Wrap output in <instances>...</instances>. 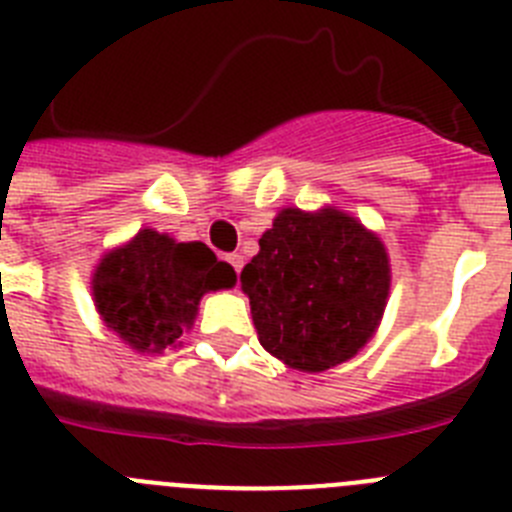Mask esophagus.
Instances as JSON below:
<instances>
[{
	"instance_id": "obj_1",
	"label": "esophagus",
	"mask_w": 512,
	"mask_h": 512,
	"mask_svg": "<svg viewBox=\"0 0 512 512\" xmlns=\"http://www.w3.org/2000/svg\"><path fill=\"white\" fill-rule=\"evenodd\" d=\"M228 264L233 266L235 274H238V271L243 269V256H241V253H228Z\"/></svg>"
}]
</instances>
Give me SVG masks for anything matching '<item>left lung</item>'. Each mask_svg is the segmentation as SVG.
<instances>
[{
	"label": "left lung",
	"mask_w": 512,
	"mask_h": 512,
	"mask_svg": "<svg viewBox=\"0 0 512 512\" xmlns=\"http://www.w3.org/2000/svg\"><path fill=\"white\" fill-rule=\"evenodd\" d=\"M243 266L261 346L297 372H325L374 336L390 295V259L356 217L287 207Z\"/></svg>",
	"instance_id": "8db88e82"
}]
</instances>
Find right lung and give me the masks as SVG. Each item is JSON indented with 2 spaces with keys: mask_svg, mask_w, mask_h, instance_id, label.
Here are the masks:
<instances>
[{
  "mask_svg": "<svg viewBox=\"0 0 512 512\" xmlns=\"http://www.w3.org/2000/svg\"><path fill=\"white\" fill-rule=\"evenodd\" d=\"M235 284L233 266L200 241L176 243L143 228L104 253L92 277L99 318L140 354H161L192 328L205 292Z\"/></svg>",
  "mask_w": 512,
  "mask_h": 512,
  "instance_id": "obj_1",
  "label": "right lung"
}]
</instances>
